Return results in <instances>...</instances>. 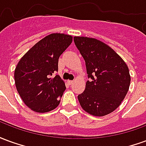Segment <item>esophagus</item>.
I'll return each instance as SVG.
<instances>
[{
	"label": "esophagus",
	"mask_w": 146,
	"mask_h": 146,
	"mask_svg": "<svg viewBox=\"0 0 146 146\" xmlns=\"http://www.w3.org/2000/svg\"><path fill=\"white\" fill-rule=\"evenodd\" d=\"M67 82H68V84H69L70 85H72L73 84V80H68Z\"/></svg>",
	"instance_id": "34e87169"
}]
</instances>
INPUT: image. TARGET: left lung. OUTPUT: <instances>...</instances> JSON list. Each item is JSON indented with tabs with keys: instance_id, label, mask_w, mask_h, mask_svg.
Listing matches in <instances>:
<instances>
[{
	"instance_id": "obj_1",
	"label": "left lung",
	"mask_w": 146,
	"mask_h": 146,
	"mask_svg": "<svg viewBox=\"0 0 146 146\" xmlns=\"http://www.w3.org/2000/svg\"><path fill=\"white\" fill-rule=\"evenodd\" d=\"M73 40L85 61L90 79L84 92L77 97L80 104L93 116H106L119 106L128 92V67L103 42L84 36H74Z\"/></svg>"
}]
</instances>
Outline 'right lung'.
<instances>
[{
	"mask_svg": "<svg viewBox=\"0 0 146 146\" xmlns=\"http://www.w3.org/2000/svg\"><path fill=\"white\" fill-rule=\"evenodd\" d=\"M73 37L52 33L37 42L24 54L15 70V82L24 103L36 113L57 107L66 85L57 74L58 58Z\"/></svg>",
	"mask_w": 146,
	"mask_h": 146,
	"instance_id": "add662e5",
	"label": "right lung"
}]
</instances>
